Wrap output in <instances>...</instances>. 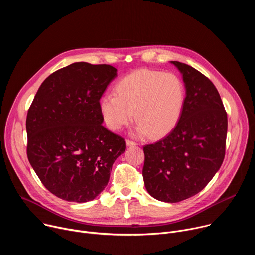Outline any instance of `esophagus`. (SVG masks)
Instances as JSON below:
<instances>
[{
	"mask_svg": "<svg viewBox=\"0 0 255 255\" xmlns=\"http://www.w3.org/2000/svg\"><path fill=\"white\" fill-rule=\"evenodd\" d=\"M126 145L127 146H136L137 143L132 141V140H129V139H126Z\"/></svg>",
	"mask_w": 255,
	"mask_h": 255,
	"instance_id": "esophagus-1",
	"label": "esophagus"
}]
</instances>
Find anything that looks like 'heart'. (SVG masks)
<instances>
[{"label": "heart", "mask_w": 255, "mask_h": 255, "mask_svg": "<svg viewBox=\"0 0 255 255\" xmlns=\"http://www.w3.org/2000/svg\"><path fill=\"white\" fill-rule=\"evenodd\" d=\"M185 101L186 88L176 75L138 69L118 81L115 94L101 98L100 111L111 130H120L134 115L138 134L159 138L175 128Z\"/></svg>", "instance_id": "1"}]
</instances>
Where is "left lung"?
Instances as JSON below:
<instances>
[{
	"label": "left lung",
	"mask_w": 255,
	"mask_h": 255,
	"mask_svg": "<svg viewBox=\"0 0 255 255\" xmlns=\"http://www.w3.org/2000/svg\"><path fill=\"white\" fill-rule=\"evenodd\" d=\"M183 75L186 101L175 128L145 145L142 175L150 196L177 203L200 193L225 157L227 113L214 84L196 68L171 61Z\"/></svg>",
	"instance_id": "8db88e82"
}]
</instances>
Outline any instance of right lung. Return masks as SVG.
Wrapping results in <instances>:
<instances>
[{"mask_svg": "<svg viewBox=\"0 0 255 255\" xmlns=\"http://www.w3.org/2000/svg\"><path fill=\"white\" fill-rule=\"evenodd\" d=\"M116 76L109 64H69L45 79L29 108L28 160L43 186L62 200H94L125 151L124 138L102 125L100 111V99Z\"/></svg>", "mask_w": 255, "mask_h": 255, "instance_id": "add662e5", "label": "right lung"}]
</instances>
